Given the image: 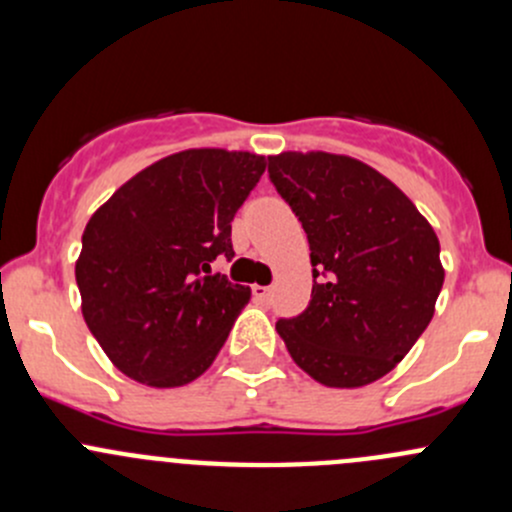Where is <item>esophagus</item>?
<instances>
[{
	"instance_id": "1",
	"label": "esophagus",
	"mask_w": 512,
	"mask_h": 512,
	"mask_svg": "<svg viewBox=\"0 0 512 512\" xmlns=\"http://www.w3.org/2000/svg\"><path fill=\"white\" fill-rule=\"evenodd\" d=\"M252 294H255V299L260 304H267L272 299V294H275V289L272 287H262V285H255L252 287Z\"/></svg>"
}]
</instances>
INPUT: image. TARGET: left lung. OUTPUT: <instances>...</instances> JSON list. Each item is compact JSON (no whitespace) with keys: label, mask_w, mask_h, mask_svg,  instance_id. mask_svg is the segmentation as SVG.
Returning <instances> with one entry per match:
<instances>
[{"label":"left lung","mask_w":512,"mask_h":512,"mask_svg":"<svg viewBox=\"0 0 512 512\" xmlns=\"http://www.w3.org/2000/svg\"><path fill=\"white\" fill-rule=\"evenodd\" d=\"M267 173L309 240L312 299L277 332L299 369L352 389L389 374L421 337L443 287L441 245L381 173L332 153H280Z\"/></svg>","instance_id":"8db88e82"}]
</instances>
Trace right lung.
<instances>
[{
	"instance_id": "1",
	"label": "right lung",
	"mask_w": 512,
	"mask_h": 512,
	"mask_svg": "<svg viewBox=\"0 0 512 512\" xmlns=\"http://www.w3.org/2000/svg\"><path fill=\"white\" fill-rule=\"evenodd\" d=\"M262 173L255 153H175L89 220L76 262L81 312L123 374L168 389L213 364L252 292L210 267L235 257L232 218Z\"/></svg>"
}]
</instances>
